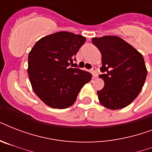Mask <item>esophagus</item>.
I'll use <instances>...</instances> for the list:
<instances>
[{
	"label": "esophagus",
	"instance_id": "1",
	"mask_svg": "<svg viewBox=\"0 0 152 152\" xmlns=\"http://www.w3.org/2000/svg\"><path fill=\"white\" fill-rule=\"evenodd\" d=\"M91 72H92L93 77H96L97 76V69L95 67H92L91 69Z\"/></svg>",
	"mask_w": 152,
	"mask_h": 152
}]
</instances>
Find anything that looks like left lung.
Instances as JSON below:
<instances>
[{
  "label": "left lung",
  "mask_w": 152,
  "mask_h": 152,
  "mask_svg": "<svg viewBox=\"0 0 152 152\" xmlns=\"http://www.w3.org/2000/svg\"><path fill=\"white\" fill-rule=\"evenodd\" d=\"M102 53L100 77L104 87L98 91L100 103L110 110L129 106L144 86L147 72L144 57L130 44L118 36L93 38Z\"/></svg>",
  "instance_id": "left-lung-1"
}]
</instances>
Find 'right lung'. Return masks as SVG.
I'll use <instances>...</instances> for the list:
<instances>
[{"instance_id": "1", "label": "right lung", "mask_w": 152, "mask_h": 152, "mask_svg": "<svg viewBox=\"0 0 152 152\" xmlns=\"http://www.w3.org/2000/svg\"><path fill=\"white\" fill-rule=\"evenodd\" d=\"M85 37L67 31L42 38L28 55V76L37 96L52 108L75 102L80 89L92 77L88 72L70 68Z\"/></svg>"}]
</instances>
